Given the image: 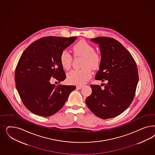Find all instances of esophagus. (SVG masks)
Returning <instances> with one entry per match:
<instances>
[{
    "mask_svg": "<svg viewBox=\"0 0 155 155\" xmlns=\"http://www.w3.org/2000/svg\"><path fill=\"white\" fill-rule=\"evenodd\" d=\"M82 87H83V85H76V88H77V89H78V90H80V89H81Z\"/></svg>",
    "mask_w": 155,
    "mask_h": 155,
    "instance_id": "34e87169",
    "label": "esophagus"
}]
</instances>
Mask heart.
Instances as JSON below:
<instances>
[{
  "instance_id": "heart-1",
  "label": "heart",
  "mask_w": 155,
  "mask_h": 155,
  "mask_svg": "<svg viewBox=\"0 0 155 155\" xmlns=\"http://www.w3.org/2000/svg\"><path fill=\"white\" fill-rule=\"evenodd\" d=\"M74 54L76 56L84 57L83 68L71 71L67 74V80L71 84L81 85L85 83L92 76V70L100 68L102 58L101 55L95 52V48L84 40H80L73 47ZM72 61V56L70 53L64 50L60 56L61 66L65 69H70Z\"/></svg>"
}]
</instances>
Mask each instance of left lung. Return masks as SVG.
Listing matches in <instances>:
<instances>
[{"instance_id":"obj_1","label":"left lung","mask_w":155,"mask_h":155,"mask_svg":"<svg viewBox=\"0 0 155 155\" xmlns=\"http://www.w3.org/2000/svg\"><path fill=\"white\" fill-rule=\"evenodd\" d=\"M91 40L99 44L102 58L95 79L108 83L104 89L90 85L92 92L85 103L97 117L112 118L123 113L133 101L139 81L137 65L130 52L115 39L101 36Z\"/></svg>"}]
</instances>
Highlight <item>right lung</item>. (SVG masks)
Segmentation results:
<instances>
[{
    "instance_id": "add662e5",
    "label": "right lung",
    "mask_w": 155,
    "mask_h": 155,
    "mask_svg": "<svg viewBox=\"0 0 155 155\" xmlns=\"http://www.w3.org/2000/svg\"><path fill=\"white\" fill-rule=\"evenodd\" d=\"M76 38L43 37L32 43L21 55L15 70V84L23 104L31 112L44 117L54 115L75 90V85L56 86L50 81L54 78L60 83L65 79L60 54Z\"/></svg>"
}]
</instances>
